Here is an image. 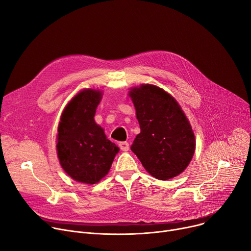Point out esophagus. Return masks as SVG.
Wrapping results in <instances>:
<instances>
[{"mask_svg":"<svg viewBox=\"0 0 251 251\" xmlns=\"http://www.w3.org/2000/svg\"><path fill=\"white\" fill-rule=\"evenodd\" d=\"M119 147L122 151H128L129 150V143L128 142H120Z\"/></svg>","mask_w":251,"mask_h":251,"instance_id":"obj_1","label":"esophagus"}]
</instances>
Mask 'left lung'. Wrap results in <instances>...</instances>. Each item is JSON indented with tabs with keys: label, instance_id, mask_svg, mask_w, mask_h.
<instances>
[{
	"label": "left lung",
	"instance_id": "1",
	"mask_svg": "<svg viewBox=\"0 0 251 251\" xmlns=\"http://www.w3.org/2000/svg\"><path fill=\"white\" fill-rule=\"evenodd\" d=\"M129 96L141 130L131 150L157 179L179 175L189 165L196 148L194 132L179 105L153 85L133 89Z\"/></svg>",
	"mask_w": 251,
	"mask_h": 251
}]
</instances>
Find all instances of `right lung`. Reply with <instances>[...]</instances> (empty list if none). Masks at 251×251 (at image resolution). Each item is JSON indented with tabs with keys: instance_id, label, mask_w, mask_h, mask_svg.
<instances>
[{
	"instance_id": "right-lung-1",
	"label": "right lung",
	"mask_w": 251,
	"mask_h": 251,
	"mask_svg": "<svg viewBox=\"0 0 251 251\" xmlns=\"http://www.w3.org/2000/svg\"><path fill=\"white\" fill-rule=\"evenodd\" d=\"M100 101L101 92L83 90L65 107L58 125L56 148L62 169L74 179L90 185L108 174L119 151L94 120Z\"/></svg>"
}]
</instances>
